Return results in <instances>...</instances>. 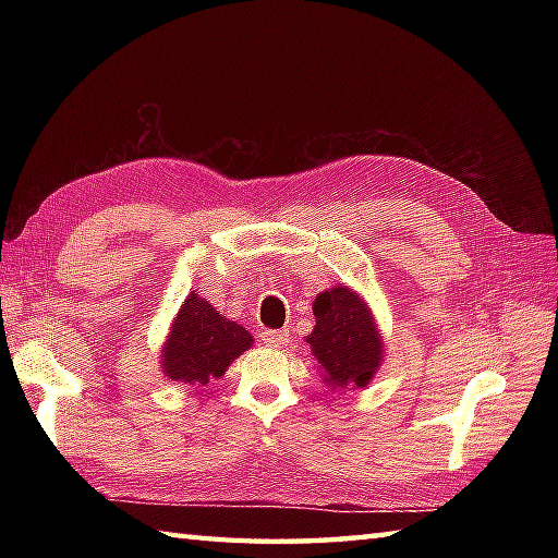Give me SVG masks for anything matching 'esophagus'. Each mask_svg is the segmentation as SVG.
Wrapping results in <instances>:
<instances>
[{"label": "esophagus", "instance_id": "esophagus-1", "mask_svg": "<svg viewBox=\"0 0 558 558\" xmlns=\"http://www.w3.org/2000/svg\"><path fill=\"white\" fill-rule=\"evenodd\" d=\"M260 340H264L268 348H282L290 340V333L288 330H264Z\"/></svg>", "mask_w": 558, "mask_h": 558}]
</instances>
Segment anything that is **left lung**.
Returning a JSON list of instances; mask_svg holds the SVG:
<instances>
[{"label": "left lung", "instance_id": "obj_1", "mask_svg": "<svg viewBox=\"0 0 558 558\" xmlns=\"http://www.w3.org/2000/svg\"><path fill=\"white\" fill-rule=\"evenodd\" d=\"M316 326L306 342L328 388H364L384 360V338L357 292L336 286L314 302Z\"/></svg>", "mask_w": 558, "mask_h": 558}]
</instances>
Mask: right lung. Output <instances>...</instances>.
<instances>
[{"instance_id": "add662e5", "label": "right lung", "mask_w": 558, "mask_h": 558, "mask_svg": "<svg viewBox=\"0 0 558 558\" xmlns=\"http://www.w3.org/2000/svg\"><path fill=\"white\" fill-rule=\"evenodd\" d=\"M254 345L252 333L216 312L196 292H189L162 345V372L177 384L206 386Z\"/></svg>"}]
</instances>
